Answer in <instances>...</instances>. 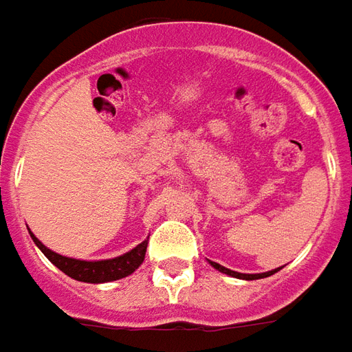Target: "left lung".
Listing matches in <instances>:
<instances>
[{"label":"left lung","instance_id":"left-lung-1","mask_svg":"<svg viewBox=\"0 0 352 352\" xmlns=\"http://www.w3.org/2000/svg\"><path fill=\"white\" fill-rule=\"evenodd\" d=\"M211 265H213L214 270H219L221 273H226V275H230V277H236V279H246V280H254V279H263V277H270V275H273L275 271H279V270H275V271H270V273H258V275H246V273H236V271H230V270H226V267H223V265H219L217 261H211Z\"/></svg>","mask_w":352,"mask_h":352}]
</instances>
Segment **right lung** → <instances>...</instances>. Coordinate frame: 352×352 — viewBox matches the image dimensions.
<instances>
[{
  "instance_id": "add662e5",
  "label": "right lung",
  "mask_w": 352,
  "mask_h": 352,
  "mask_svg": "<svg viewBox=\"0 0 352 352\" xmlns=\"http://www.w3.org/2000/svg\"><path fill=\"white\" fill-rule=\"evenodd\" d=\"M30 236L34 240V244L42 250V254L58 270L63 271L65 275H69L72 279L82 280V283H108V280L127 277L143 263L145 252H147V240H145V242H141L139 246H135L131 252H127L120 258L104 259V261H81V259L65 258V256L52 252L32 232H30Z\"/></svg>"
}]
</instances>
